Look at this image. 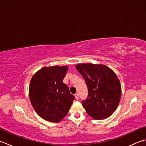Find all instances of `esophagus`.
Here are the masks:
<instances>
[{"mask_svg": "<svg viewBox=\"0 0 146 146\" xmlns=\"http://www.w3.org/2000/svg\"><path fill=\"white\" fill-rule=\"evenodd\" d=\"M75 99H76V100H78V98H79V95H78V93L75 94Z\"/></svg>", "mask_w": 146, "mask_h": 146, "instance_id": "esophagus-1", "label": "esophagus"}]
</instances>
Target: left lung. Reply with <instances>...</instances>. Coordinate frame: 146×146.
Instances as JSON below:
<instances>
[{
	"instance_id": "1",
	"label": "left lung",
	"mask_w": 146,
	"mask_h": 146,
	"mask_svg": "<svg viewBox=\"0 0 146 146\" xmlns=\"http://www.w3.org/2000/svg\"><path fill=\"white\" fill-rule=\"evenodd\" d=\"M76 70L85 79L88 98L83 106L95 119L110 117L119 104L121 96L120 82L114 71L104 64L80 63Z\"/></svg>"
}]
</instances>
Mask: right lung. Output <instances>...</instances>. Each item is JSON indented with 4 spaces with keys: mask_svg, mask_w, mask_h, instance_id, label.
I'll use <instances>...</instances> for the list:
<instances>
[{
    "mask_svg": "<svg viewBox=\"0 0 146 146\" xmlns=\"http://www.w3.org/2000/svg\"><path fill=\"white\" fill-rule=\"evenodd\" d=\"M67 66L44 67L34 74L30 83L29 96L36 113L45 120L61 121L69 111L75 97L63 78Z\"/></svg>",
    "mask_w": 146,
    "mask_h": 146,
    "instance_id": "obj_1",
    "label": "right lung"
}]
</instances>
